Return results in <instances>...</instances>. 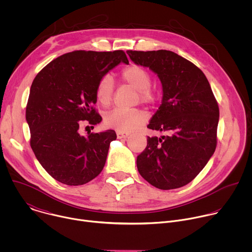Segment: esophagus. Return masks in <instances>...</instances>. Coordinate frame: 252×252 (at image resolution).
Instances as JSON below:
<instances>
[{
    "instance_id": "obj_1",
    "label": "esophagus",
    "mask_w": 252,
    "mask_h": 252,
    "mask_svg": "<svg viewBox=\"0 0 252 252\" xmlns=\"http://www.w3.org/2000/svg\"><path fill=\"white\" fill-rule=\"evenodd\" d=\"M129 134L126 132H122V131H118L117 132V136L119 139H126Z\"/></svg>"
}]
</instances>
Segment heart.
Wrapping results in <instances>:
<instances>
[{"label":"heart","mask_w":252,"mask_h":252,"mask_svg":"<svg viewBox=\"0 0 252 252\" xmlns=\"http://www.w3.org/2000/svg\"><path fill=\"white\" fill-rule=\"evenodd\" d=\"M121 77L125 83L136 90L135 102L147 105H154L158 101V94L152 84V75L141 65L130 64L122 70ZM115 92V83L110 75L102 76L95 86V97L103 105H110ZM148 119L146 112L138 109L123 110L115 109L104 117V124L107 127L122 132H129L140 126Z\"/></svg>","instance_id":"1"}]
</instances>
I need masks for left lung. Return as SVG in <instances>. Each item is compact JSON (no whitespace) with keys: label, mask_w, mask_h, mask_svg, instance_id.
<instances>
[{"label":"left lung","mask_w":252,"mask_h":252,"mask_svg":"<svg viewBox=\"0 0 252 252\" xmlns=\"http://www.w3.org/2000/svg\"><path fill=\"white\" fill-rule=\"evenodd\" d=\"M136 64L158 74L162 102L148 127L164 133L148 136L137 156L139 174L157 189L187 186L205 166L218 145L220 109L202 70L189 60L166 51H126Z\"/></svg>","instance_id":"obj_1"}]
</instances>
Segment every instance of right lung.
<instances>
[{"mask_svg": "<svg viewBox=\"0 0 252 252\" xmlns=\"http://www.w3.org/2000/svg\"><path fill=\"white\" fill-rule=\"evenodd\" d=\"M126 53L74 51L43 67L32 81L26 107L31 148L46 171L67 186H82L102 170L116 131L88 132L80 128L101 122L94 104L98 80ZM88 127V126H87Z\"/></svg>", "mask_w": 252, "mask_h": 252, "instance_id": "add662e5", "label": "right lung"}]
</instances>
